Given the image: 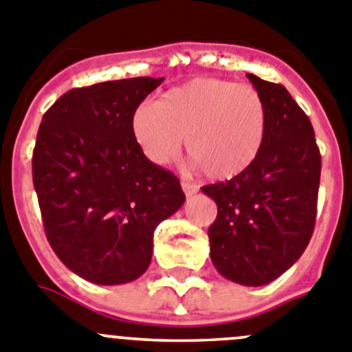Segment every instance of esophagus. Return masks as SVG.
<instances>
[{
  "label": "esophagus",
  "instance_id": "esophagus-1",
  "mask_svg": "<svg viewBox=\"0 0 352 352\" xmlns=\"http://www.w3.org/2000/svg\"><path fill=\"white\" fill-rule=\"evenodd\" d=\"M180 186H182V191L186 196H192L198 192V186H195V184H191V182H186V180H182V184H180Z\"/></svg>",
  "mask_w": 352,
  "mask_h": 352
}]
</instances>
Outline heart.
I'll return each mask as SVG.
<instances>
[{
	"instance_id": "heart-1",
	"label": "heart",
	"mask_w": 352,
	"mask_h": 352,
	"mask_svg": "<svg viewBox=\"0 0 352 352\" xmlns=\"http://www.w3.org/2000/svg\"><path fill=\"white\" fill-rule=\"evenodd\" d=\"M267 105L247 84L199 77L131 113V135L151 163L166 164L182 145L201 172L228 180L251 168L267 137Z\"/></svg>"
}]
</instances>
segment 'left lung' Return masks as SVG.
Returning <instances> with one entry per match:
<instances>
[{"label":"left lung","instance_id":"obj_1","mask_svg":"<svg viewBox=\"0 0 352 352\" xmlns=\"http://www.w3.org/2000/svg\"><path fill=\"white\" fill-rule=\"evenodd\" d=\"M247 78L267 105V137L251 168L201 191L217 205L210 258L223 277L265 286L291 268L312 236L321 154L314 128L280 84Z\"/></svg>","mask_w":352,"mask_h":352}]
</instances>
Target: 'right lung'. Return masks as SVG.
Instances as JSON below:
<instances>
[{
	"label": "right lung",
	"mask_w": 352,
	"mask_h": 352,
	"mask_svg": "<svg viewBox=\"0 0 352 352\" xmlns=\"http://www.w3.org/2000/svg\"><path fill=\"white\" fill-rule=\"evenodd\" d=\"M163 80L72 89L42 117L33 184L47 240L89 283L140 277L153 259L154 230L186 201L179 179L151 163L131 135L133 110Z\"/></svg>",
	"instance_id": "obj_1"
}]
</instances>
